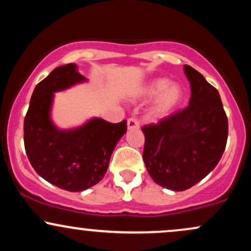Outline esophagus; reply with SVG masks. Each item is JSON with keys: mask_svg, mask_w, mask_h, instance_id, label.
I'll return each instance as SVG.
<instances>
[{"mask_svg": "<svg viewBox=\"0 0 251 251\" xmlns=\"http://www.w3.org/2000/svg\"><path fill=\"white\" fill-rule=\"evenodd\" d=\"M127 128L128 129H138L139 128V122L134 118H129L127 120Z\"/></svg>", "mask_w": 251, "mask_h": 251, "instance_id": "obj_1", "label": "esophagus"}]
</instances>
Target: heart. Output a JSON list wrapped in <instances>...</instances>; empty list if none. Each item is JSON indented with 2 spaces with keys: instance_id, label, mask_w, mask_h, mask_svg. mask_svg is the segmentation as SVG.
<instances>
[{
  "instance_id": "1",
  "label": "heart",
  "mask_w": 251,
  "mask_h": 251,
  "mask_svg": "<svg viewBox=\"0 0 251 251\" xmlns=\"http://www.w3.org/2000/svg\"><path fill=\"white\" fill-rule=\"evenodd\" d=\"M183 97L184 92L180 85L170 83V80L165 77H157L150 80L138 89L134 99L139 101H149L158 97L152 108V114L160 118L168 116L177 106H179Z\"/></svg>"
}]
</instances>
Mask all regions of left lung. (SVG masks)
Segmentation results:
<instances>
[{
	"mask_svg": "<svg viewBox=\"0 0 251 251\" xmlns=\"http://www.w3.org/2000/svg\"><path fill=\"white\" fill-rule=\"evenodd\" d=\"M184 73L191 88L188 107L142 128L149 175L172 191H184L206 177L220 162L227 139L218 91L191 66H184Z\"/></svg>",
	"mask_w": 251,
	"mask_h": 251,
	"instance_id": "obj_1",
	"label": "left lung"
}]
</instances>
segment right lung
I'll use <instances>...</instances> for the list:
<instances>
[{
  "instance_id": "right-lung-1",
  "label": "right lung",
  "mask_w": 251,
  "mask_h": 251,
  "mask_svg": "<svg viewBox=\"0 0 251 251\" xmlns=\"http://www.w3.org/2000/svg\"><path fill=\"white\" fill-rule=\"evenodd\" d=\"M87 81L75 63L56 67L36 85L25 118V149L31 166L48 183L72 192L102 179L127 131L126 120L111 124L97 117L76 127H57L51 119L55 93Z\"/></svg>"
}]
</instances>
